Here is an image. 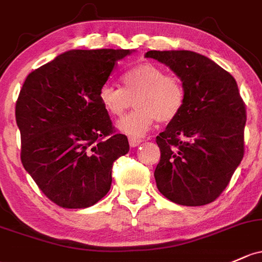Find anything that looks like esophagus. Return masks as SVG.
Returning a JSON list of instances; mask_svg holds the SVG:
<instances>
[{
    "instance_id": "obj_1",
    "label": "esophagus",
    "mask_w": 262,
    "mask_h": 262,
    "mask_svg": "<svg viewBox=\"0 0 262 262\" xmlns=\"http://www.w3.org/2000/svg\"><path fill=\"white\" fill-rule=\"evenodd\" d=\"M128 142H130V146L131 147H136V146H139L140 143L142 142L141 139H137V137H128Z\"/></svg>"
}]
</instances>
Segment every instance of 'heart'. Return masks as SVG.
<instances>
[{
  "instance_id": "obj_1",
  "label": "heart",
  "mask_w": 262,
  "mask_h": 262,
  "mask_svg": "<svg viewBox=\"0 0 262 262\" xmlns=\"http://www.w3.org/2000/svg\"><path fill=\"white\" fill-rule=\"evenodd\" d=\"M123 87L105 83L98 91V101L110 117L119 119L135 100L136 110L117 123V128L132 137H141L160 122H171L182 111L186 92L177 76L167 75L152 62L131 67L121 77Z\"/></svg>"
}]
</instances>
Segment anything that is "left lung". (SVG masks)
Returning <instances> with one entry per match:
<instances>
[{
    "label": "left lung",
    "instance_id": "8db88e82",
    "mask_svg": "<svg viewBox=\"0 0 262 262\" xmlns=\"http://www.w3.org/2000/svg\"><path fill=\"white\" fill-rule=\"evenodd\" d=\"M181 78L182 111L156 137L160 162L155 180L175 204L202 206L229 185L245 152L246 107L235 78L210 58L192 51H148Z\"/></svg>",
    "mask_w": 262,
    "mask_h": 262
}]
</instances>
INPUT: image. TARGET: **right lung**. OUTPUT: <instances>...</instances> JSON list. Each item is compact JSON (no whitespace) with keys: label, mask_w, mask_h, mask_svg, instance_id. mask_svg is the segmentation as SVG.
<instances>
[{"label":"right lung","mask_w":262,"mask_h":262,"mask_svg":"<svg viewBox=\"0 0 262 262\" xmlns=\"http://www.w3.org/2000/svg\"><path fill=\"white\" fill-rule=\"evenodd\" d=\"M130 50H72L27 76L16 101L21 162L63 209H85L110 191L112 165L130 150L98 91Z\"/></svg>","instance_id":"1"}]
</instances>
